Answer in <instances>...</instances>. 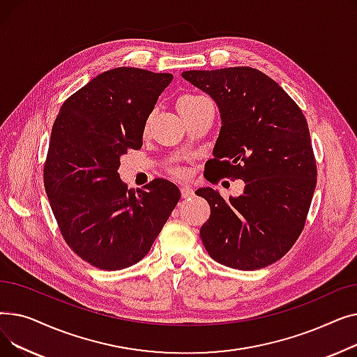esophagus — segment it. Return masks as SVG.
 Returning a JSON list of instances; mask_svg holds the SVG:
<instances>
[{
  "mask_svg": "<svg viewBox=\"0 0 357 357\" xmlns=\"http://www.w3.org/2000/svg\"><path fill=\"white\" fill-rule=\"evenodd\" d=\"M181 195L183 199L191 198V197H194V190L191 188V186H181Z\"/></svg>",
  "mask_w": 357,
  "mask_h": 357,
  "instance_id": "obj_1",
  "label": "esophagus"
}]
</instances>
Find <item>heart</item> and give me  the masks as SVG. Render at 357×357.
Here are the masks:
<instances>
[{"instance_id":"b5f03b06","label":"heart","mask_w":357,"mask_h":357,"mask_svg":"<svg viewBox=\"0 0 357 357\" xmlns=\"http://www.w3.org/2000/svg\"><path fill=\"white\" fill-rule=\"evenodd\" d=\"M199 100V97H182L179 101H178V111H181V109H183V108H186V107H190V105H192L195 101H198ZM175 174L176 175H182V171L181 169H175Z\"/></svg>"}]
</instances>
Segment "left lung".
I'll list each match as a JSON object with an SVG mask.
<instances>
[{
  "label": "left lung",
  "mask_w": 357,
  "mask_h": 357,
  "mask_svg": "<svg viewBox=\"0 0 357 357\" xmlns=\"http://www.w3.org/2000/svg\"><path fill=\"white\" fill-rule=\"evenodd\" d=\"M182 78L208 93L220 111L207 179L245 182L243 194L229 201L213 188L197 190L211 208L199 231L202 245L224 266L266 268L294 246L314 195L317 166L307 120L288 93L257 69L185 70Z\"/></svg>",
  "instance_id": "8db88e82"
}]
</instances>
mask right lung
<instances>
[{
	"label": "right lung",
	"mask_w": 357,
	"mask_h": 357,
	"mask_svg": "<svg viewBox=\"0 0 357 357\" xmlns=\"http://www.w3.org/2000/svg\"><path fill=\"white\" fill-rule=\"evenodd\" d=\"M172 73L109 69L70 96L52 128L45 188L68 246L89 265L120 271L152 248L181 198L178 186L155 179L128 190L120 158L140 149L149 114Z\"/></svg>",
	"instance_id": "1"
}]
</instances>
